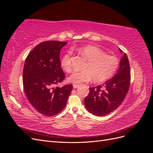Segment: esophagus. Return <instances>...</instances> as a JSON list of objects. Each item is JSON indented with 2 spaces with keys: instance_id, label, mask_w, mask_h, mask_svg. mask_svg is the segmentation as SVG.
Returning a JSON list of instances; mask_svg holds the SVG:
<instances>
[{
  "instance_id": "34e87169",
  "label": "esophagus",
  "mask_w": 153,
  "mask_h": 153,
  "mask_svg": "<svg viewBox=\"0 0 153 153\" xmlns=\"http://www.w3.org/2000/svg\"><path fill=\"white\" fill-rule=\"evenodd\" d=\"M78 86H79V85H76V84H73V85L74 89H76V88H77Z\"/></svg>"
}]
</instances>
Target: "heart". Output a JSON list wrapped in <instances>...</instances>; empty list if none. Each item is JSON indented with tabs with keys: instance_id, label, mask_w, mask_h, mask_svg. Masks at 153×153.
Listing matches in <instances>:
<instances>
[{
	"instance_id": "obj_1",
	"label": "heart",
	"mask_w": 153,
	"mask_h": 153,
	"mask_svg": "<svg viewBox=\"0 0 153 153\" xmlns=\"http://www.w3.org/2000/svg\"><path fill=\"white\" fill-rule=\"evenodd\" d=\"M78 52L87 62L83 68L84 71H75L68 76V81L72 84H79L92 79L95 82H103L112 76L119 67V62L116 57L106 55L104 51L94 46H86L80 48ZM61 64L64 71L71 72V52L63 55Z\"/></svg>"
}]
</instances>
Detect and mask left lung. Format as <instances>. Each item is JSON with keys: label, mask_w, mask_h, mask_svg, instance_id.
<instances>
[{"label": "left lung", "mask_w": 153, "mask_h": 153, "mask_svg": "<svg viewBox=\"0 0 153 153\" xmlns=\"http://www.w3.org/2000/svg\"><path fill=\"white\" fill-rule=\"evenodd\" d=\"M119 50L123 53L121 49ZM130 77L129 63L127 55L124 53L115 75L103 85L89 88V93L84 100L87 110L100 117L116 110L128 93Z\"/></svg>", "instance_id": "left-lung-1"}]
</instances>
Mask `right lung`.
Masks as SVG:
<instances>
[{
	"label": "right lung",
	"mask_w": 153,
	"mask_h": 153,
	"mask_svg": "<svg viewBox=\"0 0 153 153\" xmlns=\"http://www.w3.org/2000/svg\"><path fill=\"white\" fill-rule=\"evenodd\" d=\"M67 43L58 41L42 42L25 59L23 70L25 94L31 105L45 116H53L61 112L73 89L71 84L53 87L65 78L59 55Z\"/></svg>",
	"instance_id": "1"
}]
</instances>
